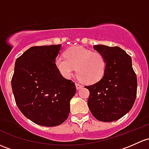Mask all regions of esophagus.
<instances>
[{
  "label": "esophagus",
  "instance_id": "esophagus-1",
  "mask_svg": "<svg viewBox=\"0 0 149 149\" xmlns=\"http://www.w3.org/2000/svg\"><path fill=\"white\" fill-rule=\"evenodd\" d=\"M76 88H77V90H79V89L83 87V86L81 85V84H78V83H76Z\"/></svg>",
  "mask_w": 149,
  "mask_h": 149
}]
</instances>
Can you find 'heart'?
<instances>
[{"label":"heart","mask_w":149,"mask_h":149,"mask_svg":"<svg viewBox=\"0 0 149 149\" xmlns=\"http://www.w3.org/2000/svg\"><path fill=\"white\" fill-rule=\"evenodd\" d=\"M64 57L56 58L55 64L65 77L73 76L76 68L79 79L85 84H95L104 76L106 60L98 51L92 52L82 46H73L65 51Z\"/></svg>","instance_id":"b5f03b06"}]
</instances>
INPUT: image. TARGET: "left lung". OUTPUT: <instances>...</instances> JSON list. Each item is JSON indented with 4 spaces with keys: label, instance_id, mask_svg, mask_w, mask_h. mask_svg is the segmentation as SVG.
I'll use <instances>...</instances> for the list:
<instances>
[{
    "label": "left lung",
    "instance_id": "1",
    "mask_svg": "<svg viewBox=\"0 0 149 149\" xmlns=\"http://www.w3.org/2000/svg\"><path fill=\"white\" fill-rule=\"evenodd\" d=\"M103 55L106 68L103 77L95 84L86 86L88 89V106L97 120H116L133 107L137 93V78L129 55L118 46H93Z\"/></svg>",
    "mask_w": 149,
    "mask_h": 149
}]
</instances>
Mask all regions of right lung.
<instances>
[{"mask_svg":"<svg viewBox=\"0 0 149 149\" xmlns=\"http://www.w3.org/2000/svg\"><path fill=\"white\" fill-rule=\"evenodd\" d=\"M60 50L61 44L33 46L15 61L11 80L15 103L26 118L40 126L63 123L76 92L74 83L56 66Z\"/></svg>","mask_w":149,"mask_h":149,"instance_id":"obj_1","label":"right lung"}]
</instances>
